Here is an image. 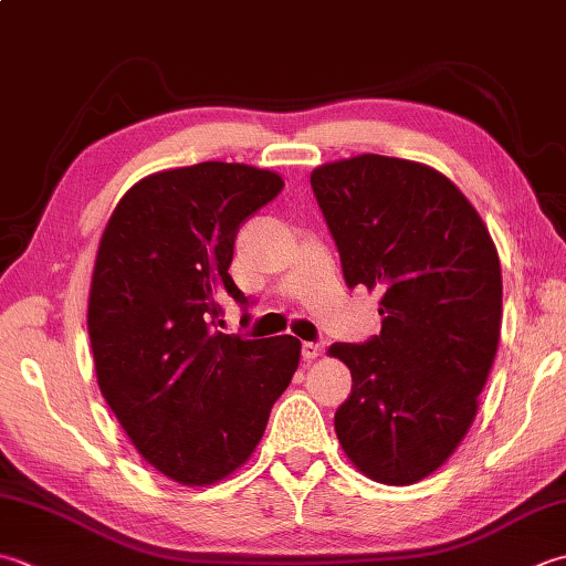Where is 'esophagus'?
Masks as SVG:
<instances>
[{
    "mask_svg": "<svg viewBox=\"0 0 566 566\" xmlns=\"http://www.w3.org/2000/svg\"><path fill=\"white\" fill-rule=\"evenodd\" d=\"M321 353H324V348H321L318 343H304V346H302V358L304 360H316Z\"/></svg>",
    "mask_w": 566,
    "mask_h": 566,
    "instance_id": "obj_1",
    "label": "esophagus"
}]
</instances>
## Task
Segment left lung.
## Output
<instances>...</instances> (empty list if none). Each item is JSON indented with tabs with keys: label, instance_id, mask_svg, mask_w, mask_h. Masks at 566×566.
<instances>
[{
	"label": "left lung",
	"instance_id": "8db88e82",
	"mask_svg": "<svg viewBox=\"0 0 566 566\" xmlns=\"http://www.w3.org/2000/svg\"><path fill=\"white\" fill-rule=\"evenodd\" d=\"M312 188L346 284L380 292V336L334 343L353 387L336 437L353 467L409 485L444 467L479 412L501 340L503 280L469 198L427 164L360 154Z\"/></svg>",
	"mask_w": 566,
	"mask_h": 566
}]
</instances>
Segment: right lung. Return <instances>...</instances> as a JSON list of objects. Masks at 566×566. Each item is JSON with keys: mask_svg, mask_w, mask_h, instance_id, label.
<instances>
[{"mask_svg": "<svg viewBox=\"0 0 566 566\" xmlns=\"http://www.w3.org/2000/svg\"><path fill=\"white\" fill-rule=\"evenodd\" d=\"M280 174L203 161L157 171L119 198L87 298L99 392L142 459L181 485L245 463L298 368L294 336L220 334V302L248 304L228 268L245 220Z\"/></svg>", "mask_w": 566, "mask_h": 566, "instance_id": "right-lung-1", "label": "right lung"}]
</instances>
